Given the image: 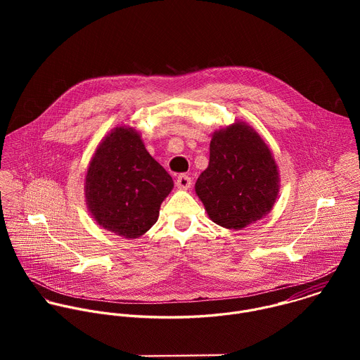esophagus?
<instances>
[{
  "mask_svg": "<svg viewBox=\"0 0 360 360\" xmlns=\"http://www.w3.org/2000/svg\"><path fill=\"white\" fill-rule=\"evenodd\" d=\"M175 184H176V186L179 188V189H188L189 186H191V178L188 176V175H185V174H181V175H178V178H176V181H175Z\"/></svg>",
  "mask_w": 360,
  "mask_h": 360,
  "instance_id": "obj_1",
  "label": "esophagus"
}]
</instances>
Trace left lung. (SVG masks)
<instances>
[{
  "instance_id": "left-lung-1",
  "label": "left lung",
  "mask_w": 360,
  "mask_h": 360,
  "mask_svg": "<svg viewBox=\"0 0 360 360\" xmlns=\"http://www.w3.org/2000/svg\"><path fill=\"white\" fill-rule=\"evenodd\" d=\"M195 192L208 217L226 229L239 231L272 211L279 192V172L265 141L245 122L212 135L210 165Z\"/></svg>"
}]
</instances>
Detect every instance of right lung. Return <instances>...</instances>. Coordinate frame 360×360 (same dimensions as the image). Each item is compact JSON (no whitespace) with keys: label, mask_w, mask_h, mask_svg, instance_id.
I'll use <instances>...</instances> for the list:
<instances>
[{"label":"right lung","mask_w":360,"mask_h":360,"mask_svg":"<svg viewBox=\"0 0 360 360\" xmlns=\"http://www.w3.org/2000/svg\"><path fill=\"white\" fill-rule=\"evenodd\" d=\"M174 188L129 127L114 128L98 145L85 176L88 210L99 226L127 239L139 238L158 221Z\"/></svg>","instance_id":"right-lung-1"}]
</instances>
